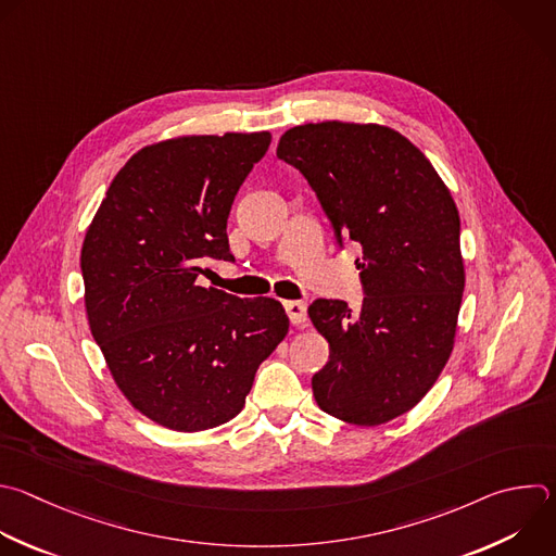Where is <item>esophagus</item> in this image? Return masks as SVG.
I'll list each match as a JSON object with an SVG mask.
<instances>
[{
  "label": "esophagus",
  "mask_w": 556,
  "mask_h": 556,
  "mask_svg": "<svg viewBox=\"0 0 556 556\" xmlns=\"http://www.w3.org/2000/svg\"><path fill=\"white\" fill-rule=\"evenodd\" d=\"M283 307H286L292 325H303L307 320V305L303 301H286Z\"/></svg>",
  "instance_id": "obj_1"
}]
</instances>
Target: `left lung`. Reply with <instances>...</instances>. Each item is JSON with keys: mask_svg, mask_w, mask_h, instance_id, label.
<instances>
[{"mask_svg": "<svg viewBox=\"0 0 556 556\" xmlns=\"http://www.w3.org/2000/svg\"><path fill=\"white\" fill-rule=\"evenodd\" d=\"M277 156L307 178L338 244L362 247L359 312L338 299L307 307L329 342L314 400L353 426L387 424L426 397L454 349L465 290L456 203L426 154L389 126H294Z\"/></svg>", "mask_w": 556, "mask_h": 556, "instance_id": "left-lung-1", "label": "left lung"}]
</instances>
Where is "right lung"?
Here are the masks:
<instances>
[{"mask_svg":"<svg viewBox=\"0 0 556 556\" xmlns=\"http://www.w3.org/2000/svg\"><path fill=\"white\" fill-rule=\"evenodd\" d=\"M270 132L185 135L115 174L80 251L85 307L109 371L150 421L201 432L231 421L290 320L268 296L199 286L233 262L227 218Z\"/></svg>","mask_w":556,"mask_h":556,"instance_id":"1","label":"right lung"}]
</instances>
